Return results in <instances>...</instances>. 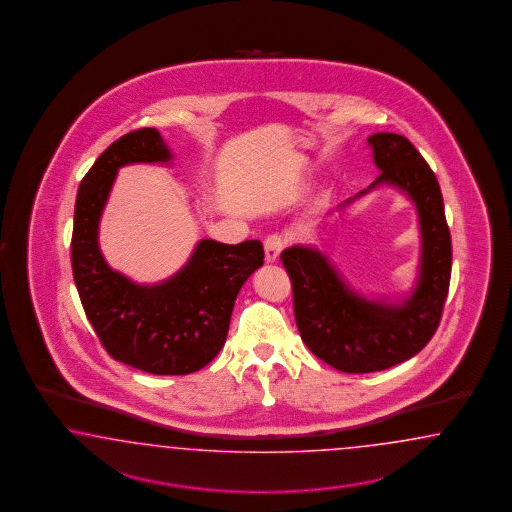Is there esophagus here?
<instances>
[{"label":"esophagus","mask_w":512,"mask_h":512,"mask_svg":"<svg viewBox=\"0 0 512 512\" xmlns=\"http://www.w3.org/2000/svg\"><path fill=\"white\" fill-rule=\"evenodd\" d=\"M283 246H285V242H283L281 236H278V234L268 236L264 240V259H266V263H276L281 251H283Z\"/></svg>","instance_id":"obj_1"}]
</instances>
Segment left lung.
Returning <instances> with one entry per match:
<instances>
[{
	"instance_id": "left-lung-1",
	"label": "left lung",
	"mask_w": 512,
	"mask_h": 512,
	"mask_svg": "<svg viewBox=\"0 0 512 512\" xmlns=\"http://www.w3.org/2000/svg\"><path fill=\"white\" fill-rule=\"evenodd\" d=\"M368 144L381 174L341 206L379 186L398 187L413 201L420 225L413 293L398 304L368 300L347 287L319 249L293 246L281 253L302 341L315 357L345 373L381 372L422 351L441 321L452 266L445 206L430 165L402 135L375 133Z\"/></svg>"
}]
</instances>
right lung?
<instances>
[{
    "label": "right lung",
    "instance_id": "obj_1",
    "mask_svg": "<svg viewBox=\"0 0 512 512\" xmlns=\"http://www.w3.org/2000/svg\"><path fill=\"white\" fill-rule=\"evenodd\" d=\"M159 131L144 127L112 142L82 178L71 264L82 308L110 357L142 372L186 375L212 362L227 340L234 300L263 266V244L201 240L186 266L155 285L112 270L99 249V219L116 172L129 163H167Z\"/></svg>",
    "mask_w": 512,
    "mask_h": 512
}]
</instances>
